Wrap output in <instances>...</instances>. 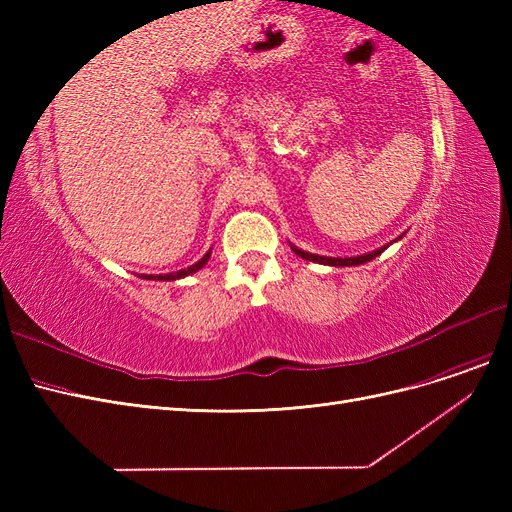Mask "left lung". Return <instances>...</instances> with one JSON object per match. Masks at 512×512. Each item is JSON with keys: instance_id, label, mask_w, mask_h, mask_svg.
<instances>
[{"instance_id": "left-lung-1", "label": "left lung", "mask_w": 512, "mask_h": 512, "mask_svg": "<svg viewBox=\"0 0 512 512\" xmlns=\"http://www.w3.org/2000/svg\"><path fill=\"white\" fill-rule=\"evenodd\" d=\"M290 247H292V252L297 254V256H301V258H305V260H309V262H318V265H329V267H356V265H365V262L374 260V258L384 250V247H380V250H376V252H367V254H363V256L331 258V256H318V254L303 252V250H299V247H294V245H290Z\"/></svg>"}]
</instances>
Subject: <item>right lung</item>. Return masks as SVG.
<instances>
[{
	"instance_id": "add662e5",
	"label": "right lung",
	"mask_w": 512,
	"mask_h": 512,
	"mask_svg": "<svg viewBox=\"0 0 512 512\" xmlns=\"http://www.w3.org/2000/svg\"><path fill=\"white\" fill-rule=\"evenodd\" d=\"M200 265H203V262H196V265H192V267H188V269L177 271V273H168V275H164V277H166V280H175V277H183V275H190V273L198 271V269H200Z\"/></svg>"
}]
</instances>
